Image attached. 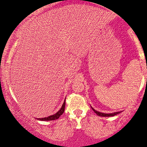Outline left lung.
Listing matches in <instances>:
<instances>
[{
    "instance_id": "1",
    "label": "left lung",
    "mask_w": 147,
    "mask_h": 147,
    "mask_svg": "<svg viewBox=\"0 0 147 147\" xmlns=\"http://www.w3.org/2000/svg\"><path fill=\"white\" fill-rule=\"evenodd\" d=\"M92 110L94 111V112H95L96 114H97L98 116L100 117H112V116H115V115H118V114H119L121 112H113V113H102V112H98V111H96L95 109H94V108L92 107Z\"/></svg>"
}]
</instances>
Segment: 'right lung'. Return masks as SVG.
Returning a JSON list of instances; mask_svg holds the SVG:
<instances>
[{
    "mask_svg": "<svg viewBox=\"0 0 147 147\" xmlns=\"http://www.w3.org/2000/svg\"><path fill=\"white\" fill-rule=\"evenodd\" d=\"M65 107V100L64 103H63V105H62V107H61V108H60V110H59L57 112H56V113L55 114V115H50V116L47 117L38 118V119H37L40 120V121H52V120L57 119L59 117H60V116H61L62 115H63V112H64Z\"/></svg>",
    "mask_w": 147,
    "mask_h": 147,
    "instance_id": "1",
    "label": "right lung"
}]
</instances>
